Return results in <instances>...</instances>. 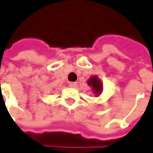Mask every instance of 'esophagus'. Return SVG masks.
Masks as SVG:
<instances>
[{
	"label": "esophagus",
	"instance_id": "34e87169",
	"mask_svg": "<svg viewBox=\"0 0 153 153\" xmlns=\"http://www.w3.org/2000/svg\"><path fill=\"white\" fill-rule=\"evenodd\" d=\"M76 83L75 82H69V85L71 86V87H75L76 86Z\"/></svg>",
	"mask_w": 153,
	"mask_h": 153
}]
</instances>
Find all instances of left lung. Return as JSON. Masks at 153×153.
<instances>
[{"instance_id":"8db88e82","label":"left lung","mask_w":153,"mask_h":153,"mask_svg":"<svg viewBox=\"0 0 153 153\" xmlns=\"http://www.w3.org/2000/svg\"><path fill=\"white\" fill-rule=\"evenodd\" d=\"M88 85L92 88L93 93L95 94V96H99L102 92V83L97 76L91 77L88 80Z\"/></svg>"}]
</instances>
